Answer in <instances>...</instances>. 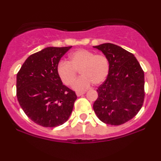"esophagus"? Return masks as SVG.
Segmentation results:
<instances>
[{
    "label": "esophagus",
    "instance_id": "esophagus-1",
    "mask_svg": "<svg viewBox=\"0 0 161 161\" xmlns=\"http://www.w3.org/2000/svg\"><path fill=\"white\" fill-rule=\"evenodd\" d=\"M86 93V92H76V94H77V96L78 97H80V96H82V95H83V94H84Z\"/></svg>",
    "mask_w": 161,
    "mask_h": 161
}]
</instances>
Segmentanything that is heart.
Masks as SVG:
<instances>
[{
  "label": "heart",
  "mask_w": 161,
  "mask_h": 161,
  "mask_svg": "<svg viewBox=\"0 0 161 161\" xmlns=\"http://www.w3.org/2000/svg\"><path fill=\"white\" fill-rule=\"evenodd\" d=\"M57 73L64 84L78 91L87 89L90 86L100 85L105 80L110 71V61L105 54L97 53L86 49H79L71 53L67 62L60 61L57 65Z\"/></svg>",
  "instance_id": "b5f03b06"
}]
</instances>
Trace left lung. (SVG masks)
<instances>
[{"label": "left lung", "mask_w": 161, "mask_h": 161, "mask_svg": "<svg viewBox=\"0 0 161 161\" xmlns=\"http://www.w3.org/2000/svg\"><path fill=\"white\" fill-rule=\"evenodd\" d=\"M94 47L110 61L108 75L97 89L94 111L105 124L122 125L136 116L144 104V72L134 55L119 46L105 43Z\"/></svg>", "instance_id": "1"}]
</instances>
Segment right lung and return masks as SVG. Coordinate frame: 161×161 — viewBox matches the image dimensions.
Listing matches in <instances>:
<instances>
[{"mask_svg": "<svg viewBox=\"0 0 161 161\" xmlns=\"http://www.w3.org/2000/svg\"><path fill=\"white\" fill-rule=\"evenodd\" d=\"M69 47H48L31 55L17 74L19 104L33 122L45 127L63 125L77 99L75 92L63 85L57 65Z\"/></svg>", "mask_w": 161, "mask_h": 161, "instance_id": "add662e5", "label": "right lung"}]
</instances>
